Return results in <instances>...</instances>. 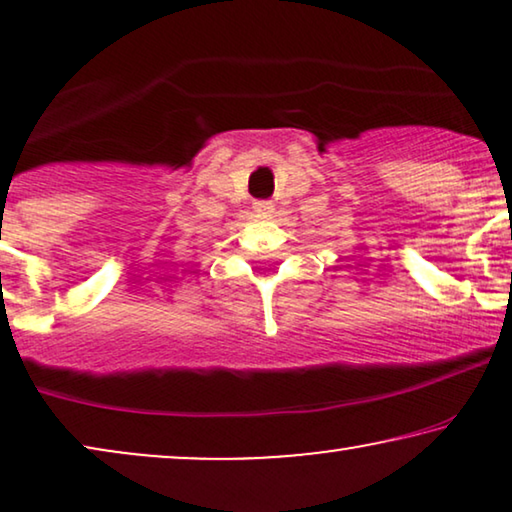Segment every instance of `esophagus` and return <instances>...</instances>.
I'll return each instance as SVG.
<instances>
[{"instance_id":"1","label":"esophagus","mask_w":512,"mask_h":512,"mask_svg":"<svg viewBox=\"0 0 512 512\" xmlns=\"http://www.w3.org/2000/svg\"><path fill=\"white\" fill-rule=\"evenodd\" d=\"M272 207H275V205H272V200H256L254 202V209L258 214H270Z\"/></svg>"}]
</instances>
